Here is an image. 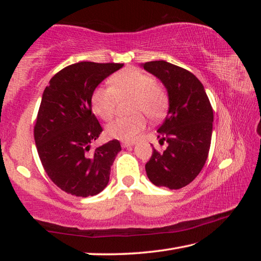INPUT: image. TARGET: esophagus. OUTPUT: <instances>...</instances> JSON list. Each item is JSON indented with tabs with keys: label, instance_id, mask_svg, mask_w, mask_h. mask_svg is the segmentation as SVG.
<instances>
[{
	"label": "esophagus",
	"instance_id": "obj_1",
	"mask_svg": "<svg viewBox=\"0 0 261 261\" xmlns=\"http://www.w3.org/2000/svg\"><path fill=\"white\" fill-rule=\"evenodd\" d=\"M135 145V143H130V141H123L122 143V147L124 148H129V147H132Z\"/></svg>",
	"mask_w": 261,
	"mask_h": 261
}]
</instances>
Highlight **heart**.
Segmentation results:
<instances>
[{
  "instance_id": "b5f03b06",
  "label": "heart",
  "mask_w": 261,
  "mask_h": 261,
  "mask_svg": "<svg viewBox=\"0 0 261 261\" xmlns=\"http://www.w3.org/2000/svg\"><path fill=\"white\" fill-rule=\"evenodd\" d=\"M132 98L130 117H120L106 127L109 138L130 141L146 125V114L152 120H158L165 114L168 98L166 92L156 85L152 76L135 68H126L114 74L110 87L99 86L91 95V106L95 115L103 121L113 117L117 99Z\"/></svg>"
}]
</instances>
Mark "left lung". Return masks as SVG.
Masks as SVG:
<instances>
[{
  "instance_id": "left-lung-1",
  "label": "left lung",
  "mask_w": 261,
  "mask_h": 261,
  "mask_svg": "<svg viewBox=\"0 0 261 261\" xmlns=\"http://www.w3.org/2000/svg\"><path fill=\"white\" fill-rule=\"evenodd\" d=\"M166 87L167 116L158 129L159 141H167L163 153L153 148L145 166L149 180L156 187L178 190L200 173L208 156L213 109L205 88L193 73L166 61L140 65Z\"/></svg>"
}]
</instances>
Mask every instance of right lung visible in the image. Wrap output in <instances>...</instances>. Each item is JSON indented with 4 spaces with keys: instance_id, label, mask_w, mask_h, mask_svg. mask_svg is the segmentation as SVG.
<instances>
[{
    "instance_id": "1",
    "label": "right lung",
    "mask_w": 261,
    "mask_h": 261,
    "mask_svg": "<svg viewBox=\"0 0 261 261\" xmlns=\"http://www.w3.org/2000/svg\"><path fill=\"white\" fill-rule=\"evenodd\" d=\"M123 64L79 62L62 69L43 91L34 126L38 154L47 175L76 197L100 193L121 151L117 139L91 149L102 127L92 113L91 95Z\"/></svg>"
}]
</instances>
